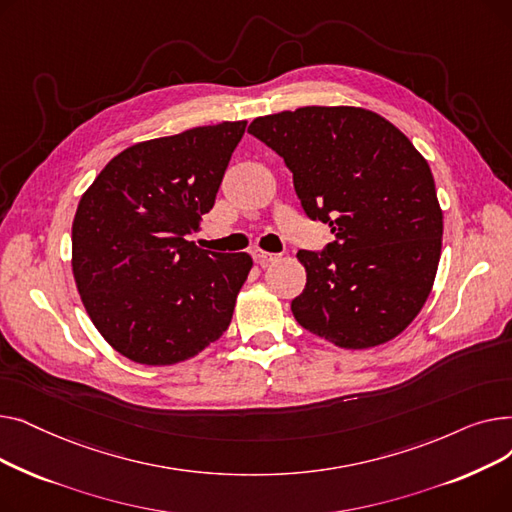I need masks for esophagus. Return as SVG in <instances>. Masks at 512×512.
Segmentation results:
<instances>
[{
  "mask_svg": "<svg viewBox=\"0 0 512 512\" xmlns=\"http://www.w3.org/2000/svg\"><path fill=\"white\" fill-rule=\"evenodd\" d=\"M253 259H255L259 265H267V263L280 261L282 255H278V253H265V251H255V253H253Z\"/></svg>",
  "mask_w": 512,
  "mask_h": 512,
  "instance_id": "esophagus-1",
  "label": "esophagus"
}]
</instances>
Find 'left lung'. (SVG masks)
<instances>
[{
  "label": "left lung",
  "instance_id": "1",
  "mask_svg": "<svg viewBox=\"0 0 512 512\" xmlns=\"http://www.w3.org/2000/svg\"><path fill=\"white\" fill-rule=\"evenodd\" d=\"M249 132L284 159L305 213L334 234L324 251L297 253L307 284L290 305L294 319L342 348L398 336L427 301L442 251L423 155L363 107H299L255 118Z\"/></svg>",
  "mask_w": 512,
  "mask_h": 512
}]
</instances>
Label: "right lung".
Instances as JSON below:
<instances>
[{
	"mask_svg": "<svg viewBox=\"0 0 512 512\" xmlns=\"http://www.w3.org/2000/svg\"><path fill=\"white\" fill-rule=\"evenodd\" d=\"M245 128L222 122L132 145L78 203L76 288L99 334L130 361L180 363L230 326L253 259L184 236L213 207Z\"/></svg>",
	"mask_w": 512,
	"mask_h": 512,
	"instance_id": "right-lung-1",
	"label": "right lung"
}]
</instances>
